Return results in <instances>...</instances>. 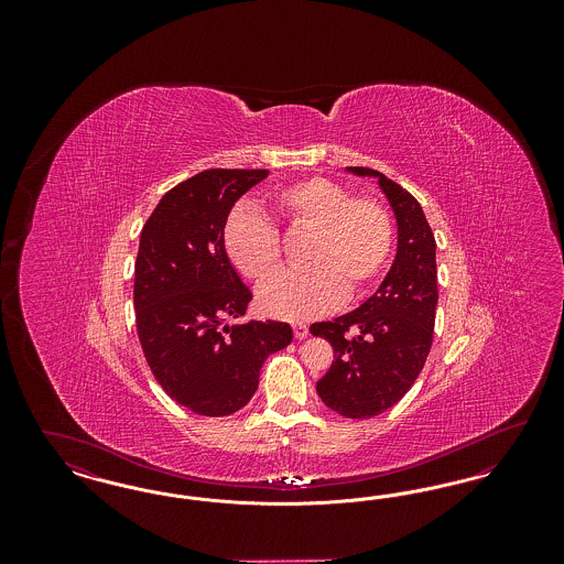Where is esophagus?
<instances>
[{"instance_id": "34e87169", "label": "esophagus", "mask_w": 564, "mask_h": 564, "mask_svg": "<svg viewBox=\"0 0 564 564\" xmlns=\"http://www.w3.org/2000/svg\"><path fill=\"white\" fill-rule=\"evenodd\" d=\"M292 327H294L295 340H304L308 336V325L306 323H294Z\"/></svg>"}]
</instances>
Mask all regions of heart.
I'll return each mask as SVG.
<instances>
[{
    "label": "heart",
    "mask_w": 564,
    "mask_h": 564,
    "mask_svg": "<svg viewBox=\"0 0 564 564\" xmlns=\"http://www.w3.org/2000/svg\"><path fill=\"white\" fill-rule=\"evenodd\" d=\"M272 212L294 232L308 235L306 269L281 272L258 292L262 313L276 319H313L340 300L368 292L382 274L393 247V224L372 198L325 177L300 180L276 189ZM224 249L242 276L262 283L281 264L279 235L264 217L237 212L224 226Z\"/></svg>",
    "instance_id": "b5f03b06"
}]
</instances>
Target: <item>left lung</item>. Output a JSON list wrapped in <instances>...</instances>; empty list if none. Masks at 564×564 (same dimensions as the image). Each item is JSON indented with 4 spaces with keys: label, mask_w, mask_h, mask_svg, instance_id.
Listing matches in <instances>:
<instances>
[{
    "label": "left lung",
    "mask_w": 564,
    "mask_h": 564,
    "mask_svg": "<svg viewBox=\"0 0 564 564\" xmlns=\"http://www.w3.org/2000/svg\"><path fill=\"white\" fill-rule=\"evenodd\" d=\"M357 177H375L398 224V251L375 294L334 322L313 323L334 361L317 393L347 419H372L402 400L430 355L437 306L435 239L419 200L368 166H347Z\"/></svg>",
    "instance_id": "8db88e82"
}]
</instances>
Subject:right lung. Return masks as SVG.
<instances>
[{"instance_id": "1", "label": "right lung", "mask_w": 564, "mask_h": 564, "mask_svg": "<svg viewBox=\"0 0 564 564\" xmlns=\"http://www.w3.org/2000/svg\"><path fill=\"white\" fill-rule=\"evenodd\" d=\"M267 169H209L169 189L145 221L134 262V319L164 393L203 416L241 410L290 323L245 322L251 292L224 249V226Z\"/></svg>"}]
</instances>
